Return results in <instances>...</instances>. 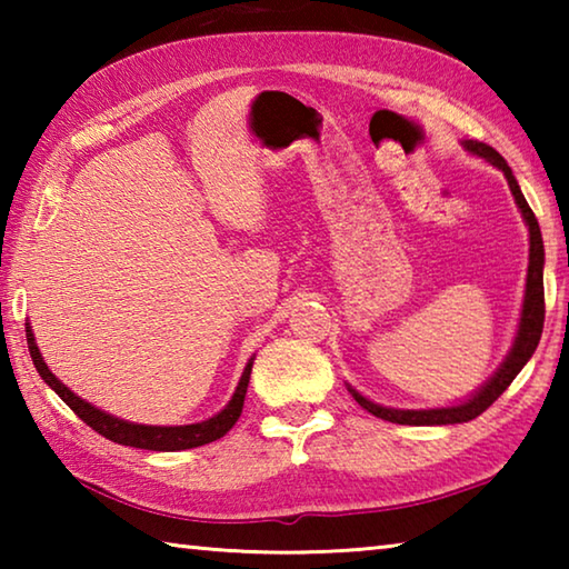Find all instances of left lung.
Returning a JSON list of instances; mask_svg holds the SVG:
<instances>
[{
  "instance_id": "8db88e82",
  "label": "left lung",
  "mask_w": 569,
  "mask_h": 569,
  "mask_svg": "<svg viewBox=\"0 0 569 569\" xmlns=\"http://www.w3.org/2000/svg\"><path fill=\"white\" fill-rule=\"evenodd\" d=\"M471 156H479L492 162L495 168L505 172V178L509 182V190H512L515 203L522 213L525 223L529 228V266H527V286H525V301H522V316H519V329L515 336L512 349H509L507 359L502 366L495 371V377L489 379L485 387L479 391L471 393L467 401L457 403V407H441V409H389L381 407V403H373L366 397H361L359 391L351 389V397L359 401V407H363L373 417H379L383 421H393V423H409V427H435V423H461V421H471L477 419L481 411H487L492 403L502 397L507 391L509 383L515 381L519 371L525 369V363L532 359V353L539 343V336H542V326H545V283H542V268H545V246H542V233H539V223L532 213V208L527 206V200L519 190L517 180L509 170L507 160L499 156L495 148H489L487 142H477V140H465L461 142Z\"/></svg>"
}]
</instances>
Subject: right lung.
<instances>
[{"instance_id": "add662e5", "label": "right lung", "mask_w": 569, "mask_h": 569, "mask_svg": "<svg viewBox=\"0 0 569 569\" xmlns=\"http://www.w3.org/2000/svg\"><path fill=\"white\" fill-rule=\"evenodd\" d=\"M27 346H30V356L34 361V369L44 383L50 389L60 393L62 401L70 407L77 417H80L88 427H92L98 435L104 439L114 441V445H124V447H134V449H150V451H180V449H192V447H203L216 441L220 437H226L233 423L238 421L240 411H243V401H246V391H248V381H250V369H253V359L246 363L243 377H240L233 399L228 401V407L223 411H218L216 417H210L206 421L198 423H186V427H148V423H134V421H124L112 417V413H104L98 407H92L84 399L77 397L64 383L54 377V373L47 369V363L42 359L40 349L34 343V333L32 326L27 323Z\"/></svg>"}]
</instances>
